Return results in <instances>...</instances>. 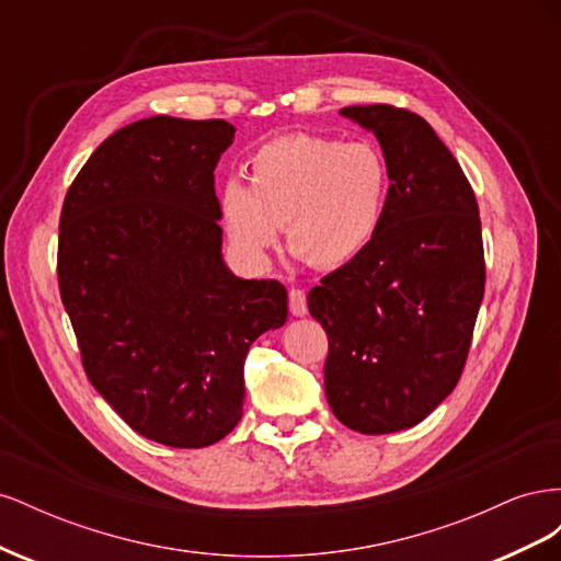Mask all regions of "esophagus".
I'll return each mask as SVG.
<instances>
[{
  "label": "esophagus",
  "instance_id": "34e87169",
  "mask_svg": "<svg viewBox=\"0 0 561 561\" xmlns=\"http://www.w3.org/2000/svg\"><path fill=\"white\" fill-rule=\"evenodd\" d=\"M307 295H304V290H299V287H293L290 290V313L301 318L307 316Z\"/></svg>",
  "mask_w": 561,
  "mask_h": 561
}]
</instances>
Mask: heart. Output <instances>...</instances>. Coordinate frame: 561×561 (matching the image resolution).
I'll use <instances>...</instances> for the list:
<instances>
[{
	"mask_svg": "<svg viewBox=\"0 0 561 561\" xmlns=\"http://www.w3.org/2000/svg\"><path fill=\"white\" fill-rule=\"evenodd\" d=\"M388 196V161L377 145L297 133L254 151L250 184L225 180L217 203L227 239L248 264H264L285 227L295 257L336 268L375 239Z\"/></svg>",
	"mask_w": 561,
	"mask_h": 561,
	"instance_id": "1",
	"label": "heart"
}]
</instances>
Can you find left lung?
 <instances>
[{
    "label": "left lung",
    "mask_w": 561,
    "mask_h": 561,
    "mask_svg": "<svg viewBox=\"0 0 561 561\" xmlns=\"http://www.w3.org/2000/svg\"><path fill=\"white\" fill-rule=\"evenodd\" d=\"M388 161L383 222L358 257L309 293L328 332L325 396L344 426H416L456 388L484 297L478 201L426 118L390 105L344 107Z\"/></svg>",
    "instance_id": "left-lung-1"
}]
</instances>
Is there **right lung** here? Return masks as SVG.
I'll return each instance as SVG.
<instances>
[{"instance_id": "obj_1", "label": "right lung", "mask_w": 561, "mask_h": 561, "mask_svg": "<svg viewBox=\"0 0 561 561\" xmlns=\"http://www.w3.org/2000/svg\"><path fill=\"white\" fill-rule=\"evenodd\" d=\"M225 118L149 116L112 133L65 196L58 285L87 377L147 439L198 449L243 414L254 339L287 320L278 280L222 257L215 165Z\"/></svg>"}]
</instances>
